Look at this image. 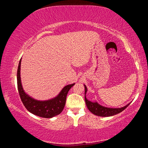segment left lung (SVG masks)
<instances>
[{"mask_svg":"<svg viewBox=\"0 0 148 148\" xmlns=\"http://www.w3.org/2000/svg\"><path fill=\"white\" fill-rule=\"evenodd\" d=\"M85 86V101H86V104L87 105V108L89 109L90 112L95 115L101 117H109L112 116H114L117 114L120 113L122 111L126 108L130 104H128L126 106L120 108H106L104 106H102L101 105L99 104L97 102H92L91 101H88L86 97V94L87 91V87L86 86Z\"/></svg>","mask_w":148,"mask_h":148,"instance_id":"8db88e82","label":"left lung"}]
</instances>
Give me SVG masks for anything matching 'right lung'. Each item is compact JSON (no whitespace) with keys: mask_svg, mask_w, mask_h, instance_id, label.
Listing matches in <instances>:
<instances>
[{"mask_svg":"<svg viewBox=\"0 0 148 148\" xmlns=\"http://www.w3.org/2000/svg\"><path fill=\"white\" fill-rule=\"evenodd\" d=\"M21 61V59L20 60L18 69H17V89H18L20 98L25 107L31 113L36 116L44 117V118H51L61 114L66 103V95L69 90L75 84L65 86L56 98L45 101H36L27 95L22 87L21 77H20Z\"/></svg>","mask_w":148,"mask_h":148,"instance_id":"add662e5","label":"right lung"}]
</instances>
